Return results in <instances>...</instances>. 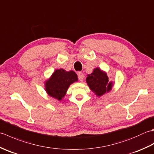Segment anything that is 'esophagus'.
<instances>
[{"label": "esophagus", "instance_id": "34e87169", "mask_svg": "<svg viewBox=\"0 0 154 154\" xmlns=\"http://www.w3.org/2000/svg\"><path fill=\"white\" fill-rule=\"evenodd\" d=\"M84 74L83 73H81V72H79V73H78V77H79V79L80 81H83L84 79Z\"/></svg>", "mask_w": 154, "mask_h": 154}]
</instances>
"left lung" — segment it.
Wrapping results in <instances>:
<instances>
[{
  "instance_id": "8db88e82",
  "label": "left lung",
  "mask_w": 154,
  "mask_h": 154,
  "mask_svg": "<svg viewBox=\"0 0 154 154\" xmlns=\"http://www.w3.org/2000/svg\"><path fill=\"white\" fill-rule=\"evenodd\" d=\"M86 82L96 96L101 97L112 90L114 82L109 81L106 71L99 67L94 68L92 73L87 75Z\"/></svg>"
}]
</instances>
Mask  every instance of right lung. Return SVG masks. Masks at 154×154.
Instances as JSON below:
<instances>
[{
  "mask_svg": "<svg viewBox=\"0 0 154 154\" xmlns=\"http://www.w3.org/2000/svg\"><path fill=\"white\" fill-rule=\"evenodd\" d=\"M78 81L77 75L73 71L64 69L55 70L50 78L45 81V91L49 96L61 101L65 97L71 84Z\"/></svg>",
  "mask_w": 154,
  "mask_h": 154,
  "instance_id": "add662e5",
  "label": "right lung"
}]
</instances>
